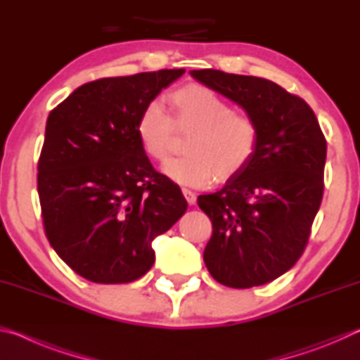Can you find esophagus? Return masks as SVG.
<instances>
[{
	"mask_svg": "<svg viewBox=\"0 0 360 360\" xmlns=\"http://www.w3.org/2000/svg\"><path fill=\"white\" fill-rule=\"evenodd\" d=\"M182 193H184L188 205H195V202H197V195H195L191 188H182Z\"/></svg>",
	"mask_w": 360,
	"mask_h": 360,
	"instance_id": "esophagus-1",
	"label": "esophagus"
}]
</instances>
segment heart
<instances>
[{
	"mask_svg": "<svg viewBox=\"0 0 360 360\" xmlns=\"http://www.w3.org/2000/svg\"><path fill=\"white\" fill-rule=\"evenodd\" d=\"M173 119L160 103H149L136 122V135L144 154L162 162L168 157L174 127L192 131L184 157L172 158L162 172L181 186L206 187L227 181L248 165L257 148L259 125L246 112L233 111L230 103L211 89L187 84L168 95Z\"/></svg>",
	"mask_w": 360,
	"mask_h": 360,
	"instance_id": "1",
	"label": "heart"
}]
</instances>
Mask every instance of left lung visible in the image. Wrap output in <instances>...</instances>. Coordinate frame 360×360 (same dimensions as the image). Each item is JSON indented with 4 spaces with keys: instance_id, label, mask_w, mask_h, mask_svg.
Segmentation results:
<instances>
[{
    "instance_id": "1",
    "label": "left lung",
    "mask_w": 360,
    "mask_h": 360,
    "mask_svg": "<svg viewBox=\"0 0 360 360\" xmlns=\"http://www.w3.org/2000/svg\"><path fill=\"white\" fill-rule=\"evenodd\" d=\"M191 76L235 101L259 125L248 165L198 206L212 222L203 260L217 283L262 285L295 265L324 192L327 143L300 96L255 76L193 70Z\"/></svg>"
}]
</instances>
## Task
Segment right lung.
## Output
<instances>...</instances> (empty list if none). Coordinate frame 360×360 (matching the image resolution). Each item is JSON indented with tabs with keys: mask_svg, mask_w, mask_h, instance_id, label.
Segmentation results:
<instances>
[{
	"mask_svg": "<svg viewBox=\"0 0 360 360\" xmlns=\"http://www.w3.org/2000/svg\"><path fill=\"white\" fill-rule=\"evenodd\" d=\"M184 72L98 79L49 114L38 163L42 222L58 257L89 281L146 275L152 241L187 210L179 186L155 172L136 135L143 109Z\"/></svg>",
	"mask_w": 360,
	"mask_h": 360,
	"instance_id": "obj_1",
	"label": "right lung"
}]
</instances>
